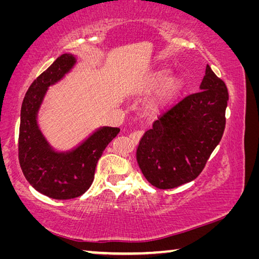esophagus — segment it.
<instances>
[{"label":"esophagus","instance_id":"esophagus-1","mask_svg":"<svg viewBox=\"0 0 259 259\" xmlns=\"http://www.w3.org/2000/svg\"><path fill=\"white\" fill-rule=\"evenodd\" d=\"M142 136H143V131L137 130V131H134V133L130 134V138H131V140H133V142L137 143V142H139V139L142 138Z\"/></svg>","mask_w":259,"mask_h":259}]
</instances>
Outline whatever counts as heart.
Returning a JSON list of instances; mask_svg holds the SVG:
<instances>
[{
    "instance_id": "1",
    "label": "heart",
    "mask_w": 259,
    "mask_h": 259,
    "mask_svg": "<svg viewBox=\"0 0 259 259\" xmlns=\"http://www.w3.org/2000/svg\"><path fill=\"white\" fill-rule=\"evenodd\" d=\"M162 82L164 84L162 85L160 91L154 98V104L157 106H164V105L172 102L182 89L183 78L177 74L166 77L165 72H157L152 76L150 84L151 87H159Z\"/></svg>"
}]
</instances>
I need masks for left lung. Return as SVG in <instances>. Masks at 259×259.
I'll use <instances>...</instances> for the list:
<instances>
[{"label": "left lung", "mask_w": 259, "mask_h": 259, "mask_svg": "<svg viewBox=\"0 0 259 259\" xmlns=\"http://www.w3.org/2000/svg\"><path fill=\"white\" fill-rule=\"evenodd\" d=\"M229 93L209 65L200 91L161 115L140 139L136 159L153 186L168 190L202 171L225 129Z\"/></svg>", "instance_id": "obj_1"}]
</instances>
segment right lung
<instances>
[{
	"label": "right lung",
	"instance_id": "obj_1",
	"mask_svg": "<svg viewBox=\"0 0 259 259\" xmlns=\"http://www.w3.org/2000/svg\"><path fill=\"white\" fill-rule=\"evenodd\" d=\"M76 57L63 54L26 93L20 112L19 163L27 182L41 194L56 200L82 195L94 182L97 161L119 128L99 126L69 150H57L38 125L37 116L51 85L75 67Z\"/></svg>",
	"mask_w": 259,
	"mask_h": 259
}]
</instances>
